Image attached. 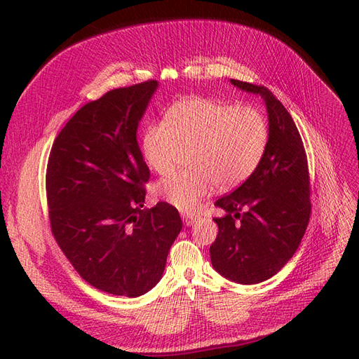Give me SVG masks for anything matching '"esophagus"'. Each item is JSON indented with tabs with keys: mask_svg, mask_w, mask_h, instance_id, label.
Returning a JSON list of instances; mask_svg holds the SVG:
<instances>
[{
	"mask_svg": "<svg viewBox=\"0 0 359 359\" xmlns=\"http://www.w3.org/2000/svg\"><path fill=\"white\" fill-rule=\"evenodd\" d=\"M181 217H182V222H184V224H186V226H193L194 222L199 219L196 214H189V212H182Z\"/></svg>",
	"mask_w": 359,
	"mask_h": 359,
	"instance_id": "obj_1",
	"label": "esophagus"
}]
</instances>
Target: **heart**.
Listing matches in <instances>:
<instances>
[{
    "instance_id": "heart-1",
    "label": "heart",
    "mask_w": 359,
    "mask_h": 359,
    "mask_svg": "<svg viewBox=\"0 0 359 359\" xmlns=\"http://www.w3.org/2000/svg\"><path fill=\"white\" fill-rule=\"evenodd\" d=\"M269 139L265 115L202 97L181 100L166 114V124L149 126L140 140L149 169L168 175L182 151L191 170L173 173L157 184L160 199L182 211L196 210L215 184L227 189L247 180L262 160Z\"/></svg>"
}]
</instances>
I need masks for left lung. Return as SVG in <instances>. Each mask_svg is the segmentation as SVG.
Returning <instances> with one entry per match:
<instances>
[{"label":"left lung","mask_w":359,"mask_h":359,"mask_svg":"<svg viewBox=\"0 0 359 359\" xmlns=\"http://www.w3.org/2000/svg\"><path fill=\"white\" fill-rule=\"evenodd\" d=\"M231 83L264 100L269 139L252 175L215 201L224 215L214 219L219 235L210 255L224 278L256 285L287 264L306 233L311 211L309 168L298 128L277 97L264 85Z\"/></svg>","instance_id":"left-lung-1"}]
</instances>
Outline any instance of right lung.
I'll return each instance as SVG.
<instances>
[{"label": "right lung", "mask_w": 359, "mask_h": 359, "mask_svg": "<svg viewBox=\"0 0 359 359\" xmlns=\"http://www.w3.org/2000/svg\"><path fill=\"white\" fill-rule=\"evenodd\" d=\"M157 81L106 93L76 112L52 145L49 220L62 253L95 289L136 298L153 289L182 229L175 206L144 210L149 169L137 127Z\"/></svg>", "instance_id": "add662e5"}]
</instances>
